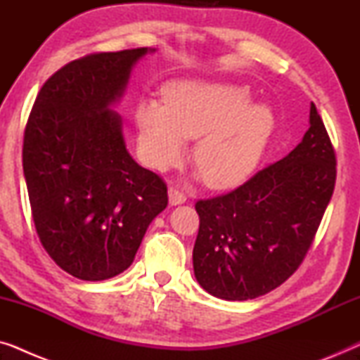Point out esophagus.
Here are the masks:
<instances>
[{
  "mask_svg": "<svg viewBox=\"0 0 360 360\" xmlns=\"http://www.w3.org/2000/svg\"><path fill=\"white\" fill-rule=\"evenodd\" d=\"M185 201H186V196H185L184 191H180L179 188H176V186H170V188H169V203L172 206H175V205L185 203Z\"/></svg>",
  "mask_w": 360,
  "mask_h": 360,
  "instance_id": "1",
  "label": "esophagus"
}]
</instances>
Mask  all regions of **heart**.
I'll use <instances>...</instances> for the list:
<instances>
[{"label": "heart", "mask_w": 360, "mask_h": 360, "mask_svg": "<svg viewBox=\"0 0 360 360\" xmlns=\"http://www.w3.org/2000/svg\"><path fill=\"white\" fill-rule=\"evenodd\" d=\"M164 96L165 103L136 108L141 150L154 169L179 164L196 137L193 160L211 188H233L260 164L277 120L269 106L252 105L249 88L184 80L167 86Z\"/></svg>", "instance_id": "b5f03b06"}]
</instances>
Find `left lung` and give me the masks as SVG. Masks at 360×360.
Returning a JSON list of instances; mask_svg holds the SVG:
<instances>
[{"instance_id": "8db88e82", "label": "left lung", "mask_w": 360, "mask_h": 360, "mask_svg": "<svg viewBox=\"0 0 360 360\" xmlns=\"http://www.w3.org/2000/svg\"><path fill=\"white\" fill-rule=\"evenodd\" d=\"M334 184L336 154L311 103L308 131L287 157L229 193L196 201L198 283L229 302L280 287L311 248Z\"/></svg>"}]
</instances>
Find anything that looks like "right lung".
Segmentation results:
<instances>
[{
  "instance_id": "obj_1",
  "label": "right lung",
  "mask_w": 360,
  "mask_h": 360,
  "mask_svg": "<svg viewBox=\"0 0 360 360\" xmlns=\"http://www.w3.org/2000/svg\"><path fill=\"white\" fill-rule=\"evenodd\" d=\"M154 49L101 52L57 70L39 91L22 169L39 239L58 267L88 282L124 272L165 210L167 185L132 159L111 106Z\"/></svg>"
}]
</instances>
